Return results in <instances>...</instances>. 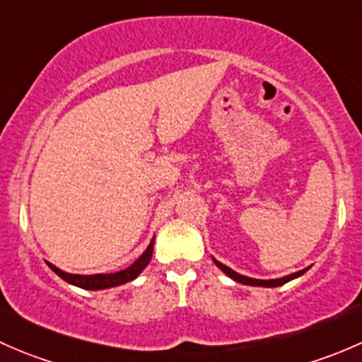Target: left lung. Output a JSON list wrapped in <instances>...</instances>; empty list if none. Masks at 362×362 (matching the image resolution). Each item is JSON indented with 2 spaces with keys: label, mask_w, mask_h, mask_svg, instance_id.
Instances as JSON below:
<instances>
[{
  "label": "left lung",
  "mask_w": 362,
  "mask_h": 362,
  "mask_svg": "<svg viewBox=\"0 0 362 362\" xmlns=\"http://www.w3.org/2000/svg\"><path fill=\"white\" fill-rule=\"evenodd\" d=\"M214 259V257H211ZM214 262L217 264L218 269H222V272L226 273V275L229 276V279H233L235 282H240L243 284V286H255V287H279V286H284V284L291 282V280L298 279V276H301L303 273L308 272V268L301 269V272H296V273H291V275L287 276H282V279H273V280H259V279H250V276H245V275H240V273H236L235 269H231L229 266L222 264V262H218L217 259H214Z\"/></svg>",
  "instance_id": "left-lung-1"
}]
</instances>
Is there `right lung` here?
Returning a JSON list of instances; mask_svg holds the SVG:
<instances>
[{
  "mask_svg": "<svg viewBox=\"0 0 362 362\" xmlns=\"http://www.w3.org/2000/svg\"><path fill=\"white\" fill-rule=\"evenodd\" d=\"M152 252H154V238L152 242L148 243L147 250L136 259L131 266H127L126 269H120V272L115 273H96V275H73V273H66L63 269H59L57 266L49 264V268L52 269L56 275H59L64 282L71 284V286L80 287V289H87V291H101V289H110V287H117V286H122V284L131 282V280L136 279L147 264L151 262L152 259Z\"/></svg>",
  "mask_w": 362,
  "mask_h": 362,
  "instance_id": "1",
  "label": "right lung"
}]
</instances>
